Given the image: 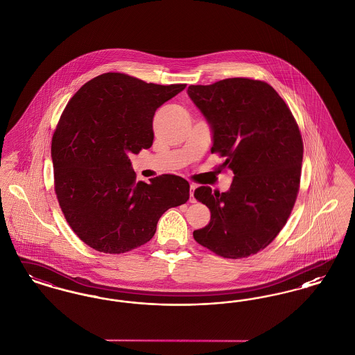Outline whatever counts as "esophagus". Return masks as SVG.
I'll return each mask as SVG.
<instances>
[{"instance_id": "obj_1", "label": "esophagus", "mask_w": 355, "mask_h": 355, "mask_svg": "<svg viewBox=\"0 0 355 355\" xmlns=\"http://www.w3.org/2000/svg\"><path fill=\"white\" fill-rule=\"evenodd\" d=\"M196 187H197V185L196 184H191L190 185V202L194 203L196 202V198H194V190H196Z\"/></svg>"}]
</instances>
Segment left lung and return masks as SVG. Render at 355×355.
<instances>
[{
    "mask_svg": "<svg viewBox=\"0 0 355 355\" xmlns=\"http://www.w3.org/2000/svg\"><path fill=\"white\" fill-rule=\"evenodd\" d=\"M187 94L211 128V153L226 158L220 170L234 173L225 193L196 189L211 217L193 236L223 258L257 254L282 230L297 200L304 157L298 125L263 81L226 78L190 85Z\"/></svg>",
    "mask_w": 355,
    "mask_h": 355,
    "instance_id": "obj_1",
    "label": "left lung"
}]
</instances>
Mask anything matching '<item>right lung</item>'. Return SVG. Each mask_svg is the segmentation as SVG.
<instances>
[{"mask_svg":"<svg viewBox=\"0 0 355 355\" xmlns=\"http://www.w3.org/2000/svg\"><path fill=\"white\" fill-rule=\"evenodd\" d=\"M185 84H148L123 73L90 80L68 102L51 139L54 190L73 232L97 252H130L161 216L189 200V182L135 181L129 155L153 145L155 110Z\"/></svg>","mask_w":355,"mask_h":355,"instance_id":"add662e5","label":"right lung"}]
</instances>
